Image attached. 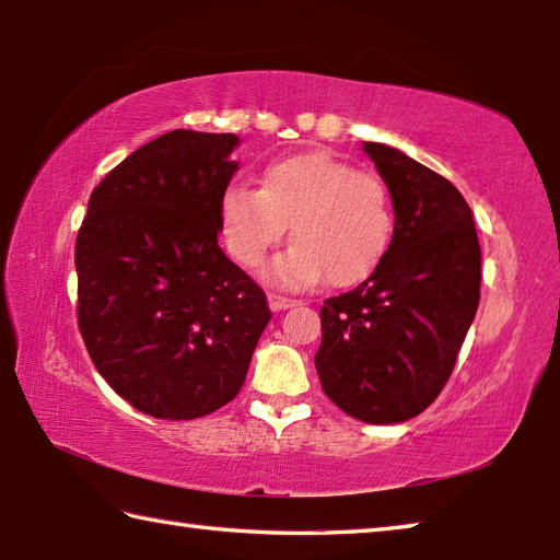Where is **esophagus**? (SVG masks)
Returning a JSON list of instances; mask_svg holds the SVG:
<instances>
[{
    "label": "esophagus",
    "instance_id": "34e87169",
    "mask_svg": "<svg viewBox=\"0 0 560 560\" xmlns=\"http://www.w3.org/2000/svg\"><path fill=\"white\" fill-rule=\"evenodd\" d=\"M303 301L299 299H291V295H283V293H269V307L271 311H289V307L301 305Z\"/></svg>",
    "mask_w": 560,
    "mask_h": 560
}]
</instances>
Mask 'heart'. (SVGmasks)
Wrapping results in <instances>:
<instances>
[{
  "label": "heart",
  "mask_w": 560,
  "mask_h": 560,
  "mask_svg": "<svg viewBox=\"0 0 560 560\" xmlns=\"http://www.w3.org/2000/svg\"><path fill=\"white\" fill-rule=\"evenodd\" d=\"M291 223L293 245L267 277L291 289L331 287L368 277L392 237V201L383 177L355 171L327 151L269 163L259 189L233 185L221 199V229L231 255L255 269L281 243Z\"/></svg>",
  "instance_id": "obj_1"
}]
</instances>
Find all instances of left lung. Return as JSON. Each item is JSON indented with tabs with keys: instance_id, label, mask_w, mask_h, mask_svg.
Here are the masks:
<instances>
[{
	"instance_id": "8db88e82",
	"label": "left lung",
	"mask_w": 560,
	"mask_h": 560,
	"mask_svg": "<svg viewBox=\"0 0 560 560\" xmlns=\"http://www.w3.org/2000/svg\"><path fill=\"white\" fill-rule=\"evenodd\" d=\"M363 151L392 195L395 231L371 277L325 301L315 368L343 413L399 423L447 385L479 307L481 247L447 177L375 141Z\"/></svg>"
}]
</instances>
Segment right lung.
I'll return each instance as SVG.
<instances>
[{"label": "right lung", "instance_id": "add662e5", "mask_svg": "<svg viewBox=\"0 0 560 560\" xmlns=\"http://www.w3.org/2000/svg\"><path fill=\"white\" fill-rule=\"evenodd\" d=\"M235 135L173 129L91 192L74 247L93 365L141 413L189 421L241 392L271 311L219 247Z\"/></svg>", "mask_w": 560, "mask_h": 560}]
</instances>
